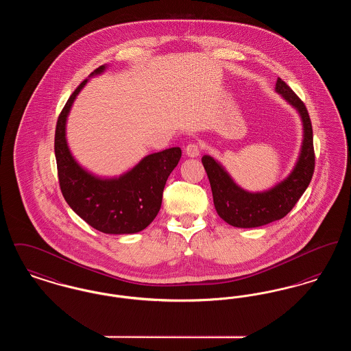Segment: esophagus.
I'll list each match as a JSON object with an SVG mask.
<instances>
[{"instance_id": "34e87169", "label": "esophagus", "mask_w": 351, "mask_h": 351, "mask_svg": "<svg viewBox=\"0 0 351 351\" xmlns=\"http://www.w3.org/2000/svg\"><path fill=\"white\" fill-rule=\"evenodd\" d=\"M185 154L191 158H196L200 155V147L197 143H189L186 147H185Z\"/></svg>"}]
</instances>
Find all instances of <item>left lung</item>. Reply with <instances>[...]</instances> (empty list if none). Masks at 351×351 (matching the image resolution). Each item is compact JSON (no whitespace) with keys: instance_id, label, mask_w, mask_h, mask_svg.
Here are the masks:
<instances>
[{"instance_id":"obj_1","label":"left lung","mask_w":351,"mask_h":351,"mask_svg":"<svg viewBox=\"0 0 351 351\" xmlns=\"http://www.w3.org/2000/svg\"><path fill=\"white\" fill-rule=\"evenodd\" d=\"M275 89L298 109L304 126L300 156L287 179L266 192L251 193L234 183L225 168L212 156L204 155L201 159L209 178L218 216L235 228H258L287 216L308 188L315 172L313 130L308 110L280 77H278Z\"/></svg>"}]
</instances>
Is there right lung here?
Here are the masks:
<instances>
[{
  "label": "right lung",
  "instance_id": "add662e5",
  "mask_svg": "<svg viewBox=\"0 0 351 351\" xmlns=\"http://www.w3.org/2000/svg\"><path fill=\"white\" fill-rule=\"evenodd\" d=\"M104 69L105 66H101L90 76ZM86 82L88 79L71 95L56 122L55 158L63 197L79 217L99 232L138 233L156 217L165 185L182 158V150L172 147L150 154L116 179H101L86 172L73 159L66 139L68 113Z\"/></svg>",
  "mask_w": 351,
  "mask_h": 351
}]
</instances>
